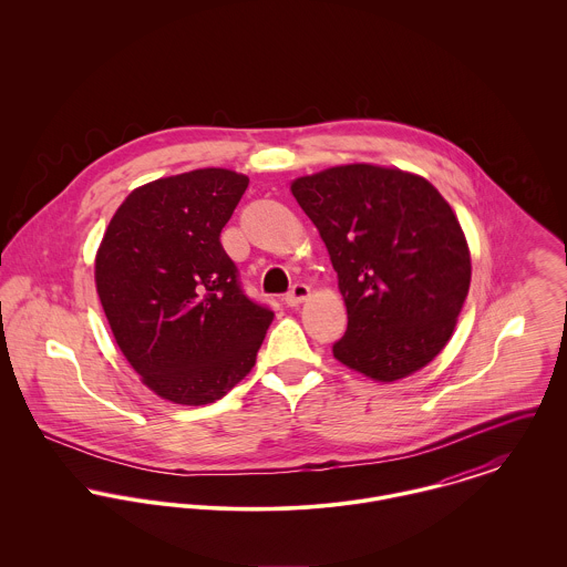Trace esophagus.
<instances>
[{"label": "esophagus", "instance_id": "obj_1", "mask_svg": "<svg viewBox=\"0 0 567 567\" xmlns=\"http://www.w3.org/2000/svg\"><path fill=\"white\" fill-rule=\"evenodd\" d=\"M310 299V288L306 286V284H295L292 286V290L286 295V306H290V308H297V306H301L303 301H308Z\"/></svg>", "mask_w": 567, "mask_h": 567}]
</instances>
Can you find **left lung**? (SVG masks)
<instances>
[{"instance_id": "left-lung-1", "label": "left lung", "mask_w": 567, "mask_h": 567, "mask_svg": "<svg viewBox=\"0 0 567 567\" xmlns=\"http://www.w3.org/2000/svg\"><path fill=\"white\" fill-rule=\"evenodd\" d=\"M290 192L321 234L347 306L333 358L386 384L430 364L452 338L472 281L450 203L423 176L373 163L299 176Z\"/></svg>"}]
</instances>
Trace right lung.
<instances>
[{
  "label": "right lung",
  "instance_id": "1",
  "mask_svg": "<svg viewBox=\"0 0 567 567\" xmlns=\"http://www.w3.org/2000/svg\"><path fill=\"white\" fill-rule=\"evenodd\" d=\"M248 176L200 167L133 189L95 252V290L142 382L172 404H214L255 367L272 312L244 297L220 231Z\"/></svg>",
  "mask_w": 567,
  "mask_h": 567
}]
</instances>
